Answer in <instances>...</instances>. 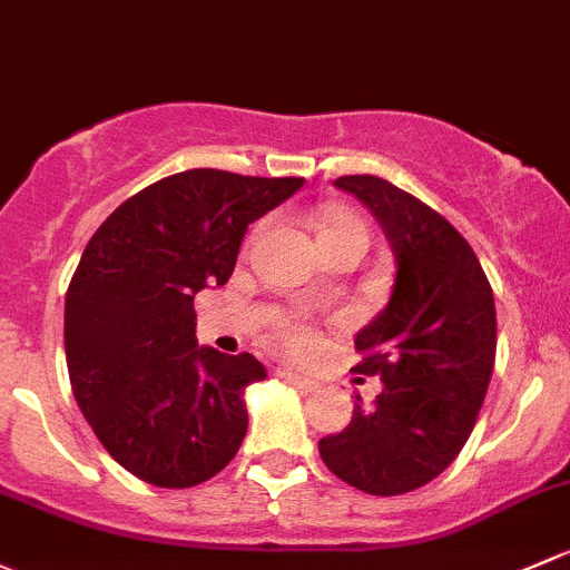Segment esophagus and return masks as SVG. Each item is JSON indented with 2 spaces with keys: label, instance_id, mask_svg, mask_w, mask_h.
Masks as SVG:
<instances>
[{
  "label": "esophagus",
  "instance_id": "1",
  "mask_svg": "<svg viewBox=\"0 0 570 570\" xmlns=\"http://www.w3.org/2000/svg\"><path fill=\"white\" fill-rule=\"evenodd\" d=\"M278 376L284 382H289V385H295L297 391H303V393H311L316 387V382L314 380H308V376H301V374H295V371H289V368H284V371H278Z\"/></svg>",
  "mask_w": 570,
  "mask_h": 570
}]
</instances>
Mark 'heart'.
<instances>
[{
    "mask_svg": "<svg viewBox=\"0 0 570 570\" xmlns=\"http://www.w3.org/2000/svg\"><path fill=\"white\" fill-rule=\"evenodd\" d=\"M344 229H357V232H365L361 218L352 213H344V209H331V213L322 215V232L320 235H325V232H344ZM286 338H289V344L295 346V350H305V346H311V341H314V335L301 322H289V327H286Z\"/></svg>",
    "mask_w": 570,
    "mask_h": 570,
    "instance_id": "heart-1",
    "label": "heart"
}]
</instances>
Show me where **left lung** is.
I'll return each mask as SVG.
<instances>
[{"label": "left lung", "mask_w": 570, "mask_h": 570, "mask_svg": "<svg viewBox=\"0 0 570 570\" xmlns=\"http://www.w3.org/2000/svg\"><path fill=\"white\" fill-rule=\"evenodd\" d=\"M333 185L380 220L395 278L355 335V371L380 376L382 391L371 406L357 395L352 423L322 436L320 456L365 494H406L434 481L475 426L494 371V295L470 243L421 199L371 175Z\"/></svg>", "instance_id": "obj_1"}]
</instances>
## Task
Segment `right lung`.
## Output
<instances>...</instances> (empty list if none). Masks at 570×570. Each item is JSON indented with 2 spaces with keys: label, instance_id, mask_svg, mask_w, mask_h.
<instances>
[{
  "label": "right lung",
  "instance_id": "1",
  "mask_svg": "<svg viewBox=\"0 0 570 570\" xmlns=\"http://www.w3.org/2000/svg\"><path fill=\"white\" fill-rule=\"evenodd\" d=\"M303 177L190 169L122 202L83 248L65 297L79 410L130 475L188 489L218 475L248 431L254 355L196 344V292L224 286L254 220Z\"/></svg>",
  "mask_w": 570,
  "mask_h": 570
}]
</instances>
